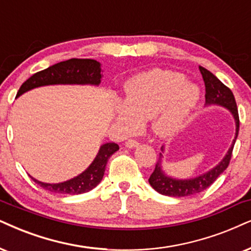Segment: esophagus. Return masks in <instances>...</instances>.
<instances>
[{
    "instance_id": "obj_1",
    "label": "esophagus",
    "mask_w": 251,
    "mask_h": 251,
    "mask_svg": "<svg viewBox=\"0 0 251 251\" xmlns=\"http://www.w3.org/2000/svg\"><path fill=\"white\" fill-rule=\"evenodd\" d=\"M125 146L127 148H135V147H138V146H139V142L134 140V139H129V140L125 142Z\"/></svg>"
}]
</instances>
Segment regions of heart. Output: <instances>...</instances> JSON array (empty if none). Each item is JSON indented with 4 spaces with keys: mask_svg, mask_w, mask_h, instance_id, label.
<instances>
[{
    "mask_svg": "<svg viewBox=\"0 0 251 251\" xmlns=\"http://www.w3.org/2000/svg\"><path fill=\"white\" fill-rule=\"evenodd\" d=\"M198 100V88L182 74L157 69L127 83L125 100L115 107V122L122 131L131 132L151 119L157 134L170 135L183 125Z\"/></svg>",
    "mask_w": 251,
    "mask_h": 251,
    "instance_id": "heart-1",
    "label": "heart"
}]
</instances>
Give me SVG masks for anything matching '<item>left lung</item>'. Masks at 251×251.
I'll use <instances>...</instances> for the list:
<instances>
[{
    "instance_id": "8db88e82",
    "label": "left lung",
    "mask_w": 251,
    "mask_h": 251,
    "mask_svg": "<svg viewBox=\"0 0 251 251\" xmlns=\"http://www.w3.org/2000/svg\"><path fill=\"white\" fill-rule=\"evenodd\" d=\"M199 71H201L202 78H204L205 83V102L206 104H217L227 107L233 115L234 119L236 123V133L235 139L233 140L229 151H227L226 156L224 160L218 164L217 167L204 174V175L196 177V178L190 179H175L168 177L166 174L161 169V156L158 157L156 164H155V169L149 177L148 182L153 186L154 190H156L158 193L164 196L170 197H188L193 196L197 193L202 192L208 186H211L214 183V180L218 178L227 167L229 166L231 153H233L234 145H235L237 134H239L240 128V119H239V111H237L235 97L233 93L228 87H226L223 82H221L217 76H214L210 71L199 66ZM163 151V147L161 148Z\"/></svg>"
}]
</instances>
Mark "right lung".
I'll return each instance as SVG.
<instances>
[{"mask_svg":"<svg viewBox=\"0 0 251 251\" xmlns=\"http://www.w3.org/2000/svg\"><path fill=\"white\" fill-rule=\"evenodd\" d=\"M100 63L93 59H69L38 72L21 85L17 97L31 89L49 84H95L100 83ZM119 146L107 142L100 146L94 162L81 175L58 184L43 183L32 178L38 185L50 192L61 195H81L93 190L100 182L111 155L116 153Z\"/></svg>","mask_w":251,"mask_h":251,"instance_id":"1","label":"right lung"}]
</instances>
